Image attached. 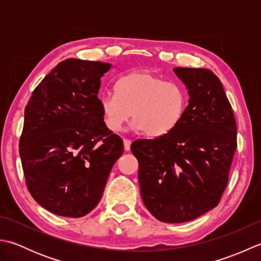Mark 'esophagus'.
<instances>
[{
	"label": "esophagus",
	"mask_w": 261,
	"mask_h": 261,
	"mask_svg": "<svg viewBox=\"0 0 261 261\" xmlns=\"http://www.w3.org/2000/svg\"><path fill=\"white\" fill-rule=\"evenodd\" d=\"M123 143H124V150H125V151H129V150H130V147H131V140L124 139V140H123Z\"/></svg>",
	"instance_id": "34e87169"
}]
</instances>
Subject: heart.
<instances>
[{"instance_id":"1","label":"heart","mask_w":261,"mask_h":261,"mask_svg":"<svg viewBox=\"0 0 261 261\" xmlns=\"http://www.w3.org/2000/svg\"><path fill=\"white\" fill-rule=\"evenodd\" d=\"M115 92L99 97L104 122L112 132L121 131L132 114L135 130H142L149 137H163L179 123L186 108L184 87L147 70L122 76Z\"/></svg>"}]
</instances>
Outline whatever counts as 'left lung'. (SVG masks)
I'll list each match as a JSON object with an SVG mask.
<instances>
[{
    "label": "left lung",
    "instance_id": "1",
    "mask_svg": "<svg viewBox=\"0 0 261 261\" xmlns=\"http://www.w3.org/2000/svg\"><path fill=\"white\" fill-rule=\"evenodd\" d=\"M188 90V105L170 134L138 139L142 201L154 218L181 223L219 204L237 149V123L222 83L206 68H174Z\"/></svg>",
    "mask_w": 261,
    "mask_h": 261
}]
</instances>
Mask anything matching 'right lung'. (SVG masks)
Masks as SVG:
<instances>
[{"instance_id":"obj_1","label":"right lung","mask_w":261,"mask_h":261,"mask_svg":"<svg viewBox=\"0 0 261 261\" xmlns=\"http://www.w3.org/2000/svg\"><path fill=\"white\" fill-rule=\"evenodd\" d=\"M111 64L76 58L59 63L24 110L20 157L28 191L49 212L88 214L101 199L123 141L105 125L101 77Z\"/></svg>"}]
</instances>
